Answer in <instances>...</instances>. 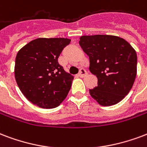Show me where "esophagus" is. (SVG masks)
<instances>
[{"instance_id": "esophagus-1", "label": "esophagus", "mask_w": 147, "mask_h": 147, "mask_svg": "<svg viewBox=\"0 0 147 147\" xmlns=\"http://www.w3.org/2000/svg\"><path fill=\"white\" fill-rule=\"evenodd\" d=\"M87 74H88V72H87V71H86V69H80L79 73H78V76H80V77H82V78H83V77H85V76H87Z\"/></svg>"}]
</instances>
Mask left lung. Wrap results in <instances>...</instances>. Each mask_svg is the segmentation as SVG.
I'll use <instances>...</instances> for the list:
<instances>
[{
	"mask_svg": "<svg viewBox=\"0 0 147 147\" xmlns=\"http://www.w3.org/2000/svg\"><path fill=\"white\" fill-rule=\"evenodd\" d=\"M79 45L89 57V70L98 86L89 93L102 106L118 103L130 91L136 76L137 56L123 38L113 35H84Z\"/></svg>",
	"mask_w": 147,
	"mask_h": 147,
	"instance_id": "1",
	"label": "left lung"
}]
</instances>
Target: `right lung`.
<instances>
[{
	"instance_id": "1",
	"label": "right lung",
	"mask_w": 147,
	"mask_h": 147,
	"mask_svg": "<svg viewBox=\"0 0 147 147\" xmlns=\"http://www.w3.org/2000/svg\"><path fill=\"white\" fill-rule=\"evenodd\" d=\"M70 41L60 38H37L17 54L14 67L17 84L34 105L55 108L66 98L74 76L65 72L58 59Z\"/></svg>"
}]
</instances>
